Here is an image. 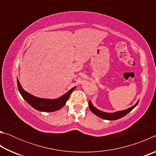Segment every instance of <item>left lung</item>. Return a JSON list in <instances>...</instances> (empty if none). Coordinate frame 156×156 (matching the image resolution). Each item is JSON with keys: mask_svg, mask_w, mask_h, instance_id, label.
<instances>
[{"mask_svg": "<svg viewBox=\"0 0 156 156\" xmlns=\"http://www.w3.org/2000/svg\"><path fill=\"white\" fill-rule=\"evenodd\" d=\"M138 102H139V100L137 101L136 103L133 106L131 107L130 108H128V109H125V110L118 111V112H113V113L105 112H102V111L99 110L98 109H97L96 107L94 106V105L92 104V102L90 100H89V107L95 115L98 116V117L100 118H102V119L107 120H115L124 117V116L126 115L127 113L130 112L131 110H133L134 108L138 105Z\"/></svg>", "mask_w": 156, "mask_h": 156, "instance_id": "left-lung-1", "label": "left lung"}]
</instances>
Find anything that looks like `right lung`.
Listing matches in <instances>:
<instances>
[{
    "label": "right lung",
    "instance_id": "1",
    "mask_svg": "<svg viewBox=\"0 0 156 156\" xmlns=\"http://www.w3.org/2000/svg\"><path fill=\"white\" fill-rule=\"evenodd\" d=\"M17 85L20 94L27 103L34 109L43 112H53L61 109L65 106L66 102L69 98L71 94L76 89V86L68 91L67 93L58 98L49 99L42 98L34 96L23 89L19 80L17 78Z\"/></svg>",
    "mask_w": 156,
    "mask_h": 156
}]
</instances>
